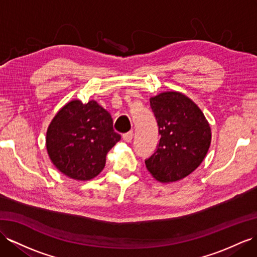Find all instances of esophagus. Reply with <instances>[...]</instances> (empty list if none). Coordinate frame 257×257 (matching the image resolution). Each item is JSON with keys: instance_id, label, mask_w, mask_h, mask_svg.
<instances>
[{"instance_id": "34e87169", "label": "esophagus", "mask_w": 257, "mask_h": 257, "mask_svg": "<svg viewBox=\"0 0 257 257\" xmlns=\"http://www.w3.org/2000/svg\"><path fill=\"white\" fill-rule=\"evenodd\" d=\"M133 137H134V133L133 131H129V133H126L122 135V139L126 142H131V140H133Z\"/></svg>"}]
</instances>
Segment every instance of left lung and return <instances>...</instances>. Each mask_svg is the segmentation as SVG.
I'll return each instance as SVG.
<instances>
[{"label":"left lung","mask_w":257,"mask_h":257,"mask_svg":"<svg viewBox=\"0 0 257 257\" xmlns=\"http://www.w3.org/2000/svg\"><path fill=\"white\" fill-rule=\"evenodd\" d=\"M161 139L146 160L160 182L185 178L200 166L212 140L210 127L199 106L180 92H163L150 98Z\"/></svg>","instance_id":"obj_1"}]
</instances>
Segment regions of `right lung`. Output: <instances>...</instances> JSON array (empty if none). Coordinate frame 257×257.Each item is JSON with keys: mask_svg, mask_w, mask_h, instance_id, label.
Segmentation results:
<instances>
[{"mask_svg": "<svg viewBox=\"0 0 257 257\" xmlns=\"http://www.w3.org/2000/svg\"><path fill=\"white\" fill-rule=\"evenodd\" d=\"M113 119L95 101L74 100L62 107L47 131V150L52 163L65 176L90 180L100 174L106 154L120 140Z\"/></svg>", "mask_w": 257, "mask_h": 257, "instance_id": "1", "label": "right lung"}]
</instances>
